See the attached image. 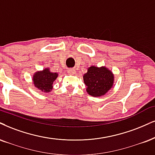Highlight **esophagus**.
I'll return each instance as SVG.
<instances>
[{
  "label": "esophagus",
  "instance_id": "1",
  "mask_svg": "<svg viewBox=\"0 0 155 155\" xmlns=\"http://www.w3.org/2000/svg\"><path fill=\"white\" fill-rule=\"evenodd\" d=\"M68 73H70V74H75V73H76V70H75V69H74V68H72V69H70V70H68Z\"/></svg>",
  "mask_w": 155,
  "mask_h": 155
}]
</instances>
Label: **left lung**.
Returning <instances> with one entry per match:
<instances>
[{
	"label": "left lung",
	"mask_w": 155,
	"mask_h": 155,
	"mask_svg": "<svg viewBox=\"0 0 155 155\" xmlns=\"http://www.w3.org/2000/svg\"><path fill=\"white\" fill-rule=\"evenodd\" d=\"M83 81L87 86V92L94 97L104 95L111 88L114 83V74L105 68L90 67L84 74Z\"/></svg>",
	"instance_id": "8db88e82"
}]
</instances>
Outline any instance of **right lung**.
<instances>
[{
  "label": "right lung",
  "mask_w": 155,
  "mask_h": 155,
  "mask_svg": "<svg viewBox=\"0 0 155 155\" xmlns=\"http://www.w3.org/2000/svg\"><path fill=\"white\" fill-rule=\"evenodd\" d=\"M57 76L58 74L51 72L48 68L36 72L33 77L34 86L44 92H50L52 89L53 82L56 80Z\"/></svg>",
  "instance_id": "1"
}]
</instances>
